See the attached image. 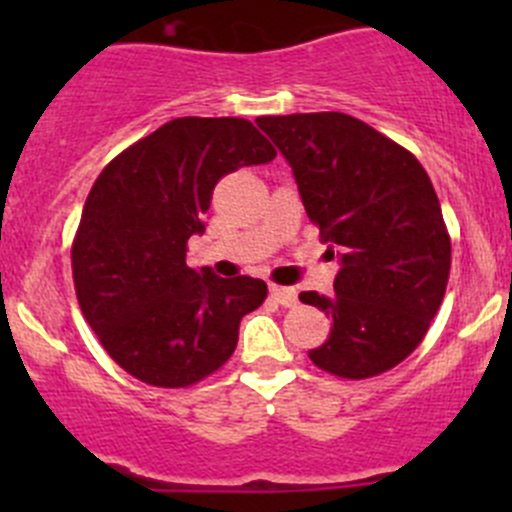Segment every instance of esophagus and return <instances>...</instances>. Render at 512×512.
Here are the masks:
<instances>
[{
  "label": "esophagus",
  "instance_id": "obj_1",
  "mask_svg": "<svg viewBox=\"0 0 512 512\" xmlns=\"http://www.w3.org/2000/svg\"><path fill=\"white\" fill-rule=\"evenodd\" d=\"M272 299L282 307H297V289L294 287H280V285H272L270 287Z\"/></svg>",
  "mask_w": 512,
  "mask_h": 512
}]
</instances>
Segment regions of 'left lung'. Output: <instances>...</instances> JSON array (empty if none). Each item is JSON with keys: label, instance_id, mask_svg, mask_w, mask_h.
Instances as JSON below:
<instances>
[{"label": "left lung", "instance_id": "1", "mask_svg": "<svg viewBox=\"0 0 512 512\" xmlns=\"http://www.w3.org/2000/svg\"><path fill=\"white\" fill-rule=\"evenodd\" d=\"M257 126L292 165L329 252L342 257L332 297L299 294L332 317L309 359L339 379L394 369L426 337L451 272L431 178L414 153L347 113L260 116Z\"/></svg>", "mask_w": 512, "mask_h": 512}]
</instances>
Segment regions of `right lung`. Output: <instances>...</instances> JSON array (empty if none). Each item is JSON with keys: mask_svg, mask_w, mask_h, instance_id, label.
I'll return each mask as SVG.
<instances>
[{"mask_svg": "<svg viewBox=\"0 0 512 512\" xmlns=\"http://www.w3.org/2000/svg\"><path fill=\"white\" fill-rule=\"evenodd\" d=\"M277 156L245 118L185 116L118 153L96 178L71 245L79 307L108 356L160 389H185L230 359L267 285L185 265L223 175Z\"/></svg>", "mask_w": 512, "mask_h": 512, "instance_id": "add662e5", "label": "right lung"}]
</instances>
